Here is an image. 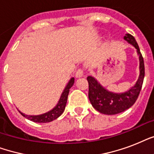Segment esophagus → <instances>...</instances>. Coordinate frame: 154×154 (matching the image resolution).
Masks as SVG:
<instances>
[{"label":"esophagus","mask_w":154,"mask_h":154,"mask_svg":"<svg viewBox=\"0 0 154 154\" xmlns=\"http://www.w3.org/2000/svg\"><path fill=\"white\" fill-rule=\"evenodd\" d=\"M83 74H84V71H83V69H78L76 72V74H75V77H77V78H79V77H83Z\"/></svg>","instance_id":"esophagus-1"}]
</instances>
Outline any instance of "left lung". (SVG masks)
<instances>
[{"label": "left lung", "mask_w": 154, "mask_h": 154, "mask_svg": "<svg viewBox=\"0 0 154 154\" xmlns=\"http://www.w3.org/2000/svg\"><path fill=\"white\" fill-rule=\"evenodd\" d=\"M124 40L137 49L139 56V77L134 86L124 93H113L103 87L97 80L89 76V99L93 107L103 114L113 115L124 112L134 105L141 91L145 77L144 60L136 40L132 35L127 33Z\"/></svg>", "instance_id": "obj_1"}]
</instances>
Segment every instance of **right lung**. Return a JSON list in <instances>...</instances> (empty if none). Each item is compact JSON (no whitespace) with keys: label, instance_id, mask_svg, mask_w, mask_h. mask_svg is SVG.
<instances>
[{"label":"right lung","instance_id":"right-lung-1","mask_svg":"<svg viewBox=\"0 0 154 154\" xmlns=\"http://www.w3.org/2000/svg\"><path fill=\"white\" fill-rule=\"evenodd\" d=\"M73 84H74V77H72L69 81L66 86L65 87L57 104L56 105V106L53 109L49 110V112H45V113L41 115H27L23 113L20 111H19V112L25 118H27V119L33 122H37V123H47V122H50L53 120L57 119L65 111V105L67 103L68 96H69V89L73 85Z\"/></svg>","mask_w":154,"mask_h":154}]
</instances>
